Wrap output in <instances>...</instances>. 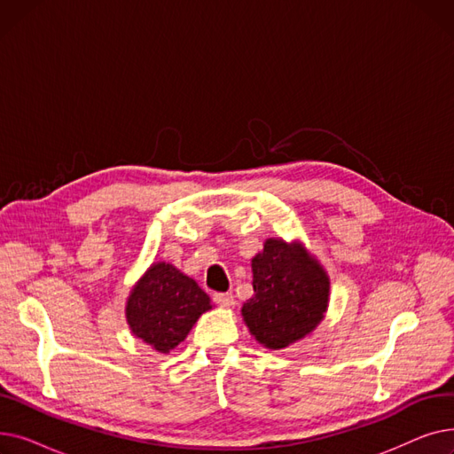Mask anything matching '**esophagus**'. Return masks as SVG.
Wrapping results in <instances>:
<instances>
[{"label":"esophagus","mask_w":454,"mask_h":454,"mask_svg":"<svg viewBox=\"0 0 454 454\" xmlns=\"http://www.w3.org/2000/svg\"><path fill=\"white\" fill-rule=\"evenodd\" d=\"M213 301L217 303V305H221V307H224V309H230L235 303L231 293H217V294H213Z\"/></svg>","instance_id":"esophagus-1"}]
</instances>
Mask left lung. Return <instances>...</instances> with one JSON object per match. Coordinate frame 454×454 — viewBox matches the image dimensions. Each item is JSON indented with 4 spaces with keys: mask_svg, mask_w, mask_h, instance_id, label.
Returning <instances> with one entry per match:
<instances>
[{
    "mask_svg": "<svg viewBox=\"0 0 454 454\" xmlns=\"http://www.w3.org/2000/svg\"><path fill=\"white\" fill-rule=\"evenodd\" d=\"M252 287L241 317L267 349H285L311 335L327 313L329 274L298 239L269 237L252 257Z\"/></svg>",
    "mask_w": 454,
    "mask_h": 454,
    "instance_id": "1",
    "label": "left lung"
}]
</instances>
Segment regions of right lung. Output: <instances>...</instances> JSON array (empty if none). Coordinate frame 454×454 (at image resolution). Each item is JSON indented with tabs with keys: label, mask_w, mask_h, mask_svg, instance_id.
Masks as SVG:
<instances>
[{
	"label": "right lung",
	"mask_w": 454,
	"mask_h": 454,
	"mask_svg": "<svg viewBox=\"0 0 454 454\" xmlns=\"http://www.w3.org/2000/svg\"><path fill=\"white\" fill-rule=\"evenodd\" d=\"M211 309L209 296L195 279L167 261H154L132 285L125 317L137 339L165 355L184 342Z\"/></svg>",
	"instance_id": "add662e5"
}]
</instances>
